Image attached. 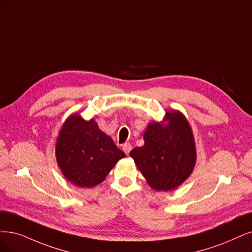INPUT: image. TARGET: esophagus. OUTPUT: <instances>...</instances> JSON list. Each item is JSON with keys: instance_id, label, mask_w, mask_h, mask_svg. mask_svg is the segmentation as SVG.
I'll return each mask as SVG.
<instances>
[{"instance_id": "34e87169", "label": "esophagus", "mask_w": 252, "mask_h": 252, "mask_svg": "<svg viewBox=\"0 0 252 252\" xmlns=\"http://www.w3.org/2000/svg\"><path fill=\"white\" fill-rule=\"evenodd\" d=\"M123 151L126 153V155H128L129 152L132 151V145L129 143H126L123 145Z\"/></svg>"}]
</instances>
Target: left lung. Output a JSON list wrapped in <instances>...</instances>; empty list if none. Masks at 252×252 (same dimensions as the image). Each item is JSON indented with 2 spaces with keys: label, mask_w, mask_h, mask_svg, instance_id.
<instances>
[{
  "label": "left lung",
  "mask_w": 252,
  "mask_h": 252,
  "mask_svg": "<svg viewBox=\"0 0 252 252\" xmlns=\"http://www.w3.org/2000/svg\"><path fill=\"white\" fill-rule=\"evenodd\" d=\"M144 145L129 153L147 184L170 191L187 180L196 164V146L190 124L179 110L167 111L163 121L150 123Z\"/></svg>",
  "instance_id": "left-lung-1"
}]
</instances>
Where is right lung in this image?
I'll return each instance as SVG.
<instances>
[{
	"label": "right lung",
	"instance_id": "right-lung-1",
	"mask_svg": "<svg viewBox=\"0 0 252 252\" xmlns=\"http://www.w3.org/2000/svg\"><path fill=\"white\" fill-rule=\"evenodd\" d=\"M56 160L64 178L81 188L100 184L126 157L95 120L71 114L64 121L55 147Z\"/></svg>",
	"mask_w": 252,
	"mask_h": 252
}]
</instances>
